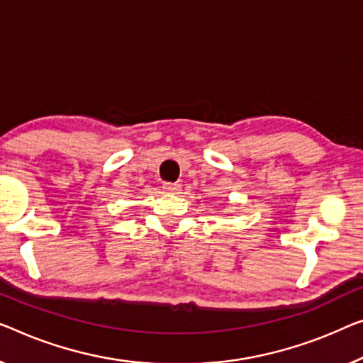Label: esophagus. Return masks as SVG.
Returning a JSON list of instances; mask_svg holds the SVG:
<instances>
[{
    "label": "esophagus",
    "mask_w": 363,
    "mask_h": 363,
    "mask_svg": "<svg viewBox=\"0 0 363 363\" xmlns=\"http://www.w3.org/2000/svg\"><path fill=\"white\" fill-rule=\"evenodd\" d=\"M163 189H164V192L177 194V192L181 191V186H179V184H174V182H164L163 184Z\"/></svg>",
    "instance_id": "esophagus-1"
}]
</instances>
